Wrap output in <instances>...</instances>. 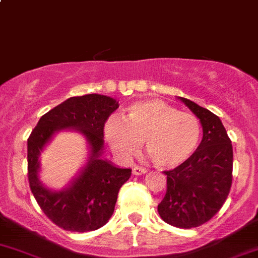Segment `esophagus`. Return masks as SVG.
<instances>
[{
    "label": "esophagus",
    "mask_w": 258,
    "mask_h": 258,
    "mask_svg": "<svg viewBox=\"0 0 258 258\" xmlns=\"http://www.w3.org/2000/svg\"><path fill=\"white\" fill-rule=\"evenodd\" d=\"M147 168L145 167H141V166H135L134 168H132V173L136 176H140V175H145V173H147Z\"/></svg>",
    "instance_id": "1"
}]
</instances>
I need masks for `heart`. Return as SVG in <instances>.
I'll list each match as a JSON object with an SVG mask.
<instances>
[{
    "instance_id": "heart-1",
    "label": "heart",
    "mask_w": 258,
    "mask_h": 258,
    "mask_svg": "<svg viewBox=\"0 0 258 258\" xmlns=\"http://www.w3.org/2000/svg\"><path fill=\"white\" fill-rule=\"evenodd\" d=\"M201 136L196 116L179 112L156 98L131 103L124 110L123 122L112 118L105 126L106 140L117 155H134L144 141L148 158L160 168H175L186 162L199 147Z\"/></svg>"
}]
</instances>
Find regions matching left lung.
<instances>
[{
  "instance_id": "left-lung-1",
  "label": "left lung",
  "mask_w": 258,
  "mask_h": 258,
  "mask_svg": "<svg viewBox=\"0 0 258 258\" xmlns=\"http://www.w3.org/2000/svg\"><path fill=\"white\" fill-rule=\"evenodd\" d=\"M200 119L204 137L194 155L167 175V189L157 211L168 225L199 227L225 204L232 184L233 151L220 117L178 97Z\"/></svg>"
}]
</instances>
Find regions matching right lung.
Listing matches in <instances>:
<instances>
[{"label":"right lung","instance_id":"1","mask_svg":"<svg viewBox=\"0 0 258 258\" xmlns=\"http://www.w3.org/2000/svg\"><path fill=\"white\" fill-rule=\"evenodd\" d=\"M118 108L112 97L97 93L71 97L43 114L27 140V171L31 191L38 206L58 227L88 232L102 227L114 211L117 195L130 178V168H119L103 160V127ZM63 129L85 136L90 148L86 165L67 187L56 191L38 178L39 155L51 137Z\"/></svg>","mask_w":258,"mask_h":258}]
</instances>
